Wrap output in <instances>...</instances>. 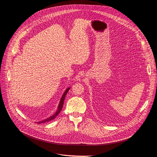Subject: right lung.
Listing matches in <instances>:
<instances>
[{"label": "right lung", "mask_w": 157, "mask_h": 157, "mask_svg": "<svg viewBox=\"0 0 157 157\" xmlns=\"http://www.w3.org/2000/svg\"><path fill=\"white\" fill-rule=\"evenodd\" d=\"M70 87H68L65 91L64 92L63 94L62 95L61 98H60V102H59V106H58V108H57V110L56 111V112L53 115H52L51 117H48V118H47L46 119L44 120H42V121H38L36 123H38V124H40V123H44L45 122H48V121H50L52 120H54L56 118V117L60 113V112H61L62 108H63V103H64V100H65V96L67 94V92L69 91Z\"/></svg>", "instance_id": "add662e5"}]
</instances>
